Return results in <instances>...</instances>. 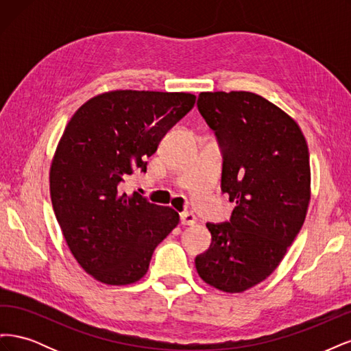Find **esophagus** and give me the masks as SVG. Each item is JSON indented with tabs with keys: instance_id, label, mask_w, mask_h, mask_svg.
<instances>
[{
	"instance_id": "obj_1",
	"label": "esophagus",
	"mask_w": 351,
	"mask_h": 351,
	"mask_svg": "<svg viewBox=\"0 0 351 351\" xmlns=\"http://www.w3.org/2000/svg\"><path fill=\"white\" fill-rule=\"evenodd\" d=\"M180 221H182L183 226H195L197 218L192 212H182V214H180Z\"/></svg>"
}]
</instances>
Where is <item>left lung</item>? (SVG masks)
<instances>
[{"label": "left lung", "mask_w": 351, "mask_h": 351, "mask_svg": "<svg viewBox=\"0 0 351 351\" xmlns=\"http://www.w3.org/2000/svg\"><path fill=\"white\" fill-rule=\"evenodd\" d=\"M199 112L222 149L221 189L236 202L230 222L210 224L199 277L243 293L277 269L303 226L311 200L309 151L291 117L261 95L200 92Z\"/></svg>", "instance_id": "left-lung-1"}]
</instances>
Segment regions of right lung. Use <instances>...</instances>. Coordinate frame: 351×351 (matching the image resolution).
<instances>
[{
    "instance_id": "1",
    "label": "right lung",
    "mask_w": 351,
    "mask_h": 351,
    "mask_svg": "<svg viewBox=\"0 0 351 351\" xmlns=\"http://www.w3.org/2000/svg\"><path fill=\"white\" fill-rule=\"evenodd\" d=\"M186 92L111 90L84 102L62 133L49 169L54 214L74 259L110 285L139 281L180 217L127 195L121 183L146 171L164 134L193 108Z\"/></svg>"
}]
</instances>
